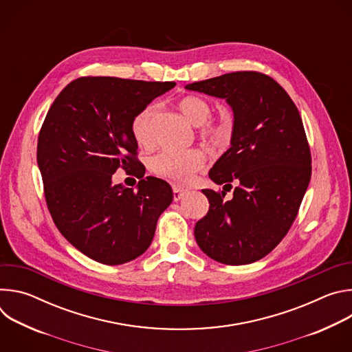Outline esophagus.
Returning <instances> with one entry per match:
<instances>
[{
    "mask_svg": "<svg viewBox=\"0 0 352 352\" xmlns=\"http://www.w3.org/2000/svg\"><path fill=\"white\" fill-rule=\"evenodd\" d=\"M186 193V190L185 189H181L179 186H173V196H174V200L175 202H178L179 199H182L184 197V195Z\"/></svg>",
    "mask_w": 352,
    "mask_h": 352,
    "instance_id": "esophagus-1",
    "label": "esophagus"
}]
</instances>
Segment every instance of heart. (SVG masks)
<instances>
[{
    "label": "heart",
    "instance_id": "1",
    "mask_svg": "<svg viewBox=\"0 0 352 352\" xmlns=\"http://www.w3.org/2000/svg\"><path fill=\"white\" fill-rule=\"evenodd\" d=\"M182 114L193 124L199 125V136L214 147H224L232 136V126L227 121L212 120L213 107L200 96H186L179 104ZM159 114V104L143 106L132 118L131 131L140 146H150L155 140V126ZM205 155L197 148L190 150H163L148 162V168L155 175L175 184L189 182L205 166Z\"/></svg>",
    "mask_w": 352,
    "mask_h": 352
}]
</instances>
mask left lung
Segmentation results:
<instances>
[{
	"mask_svg": "<svg viewBox=\"0 0 352 352\" xmlns=\"http://www.w3.org/2000/svg\"><path fill=\"white\" fill-rule=\"evenodd\" d=\"M186 89L226 98L234 111L231 147L209 173L226 190L236 182L233 199H225L227 190H202L210 206L195 226L196 242L216 262L254 263L287 235L309 185L302 118L288 93L262 72L224 74Z\"/></svg>",
	"mask_w": 352,
	"mask_h": 352,
	"instance_id": "1",
	"label": "left lung"
}]
</instances>
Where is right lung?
Wrapping results in <instances>:
<instances>
[{"label":"right lung","instance_id":"right-lung-1","mask_svg":"<svg viewBox=\"0 0 352 352\" xmlns=\"http://www.w3.org/2000/svg\"><path fill=\"white\" fill-rule=\"evenodd\" d=\"M174 82L82 76L50 107L37 140L44 197L58 231L87 258L109 266L140 256L152 243L171 186L144 175L131 122ZM122 168L138 190L112 184Z\"/></svg>","mask_w":352,"mask_h":352}]
</instances>
